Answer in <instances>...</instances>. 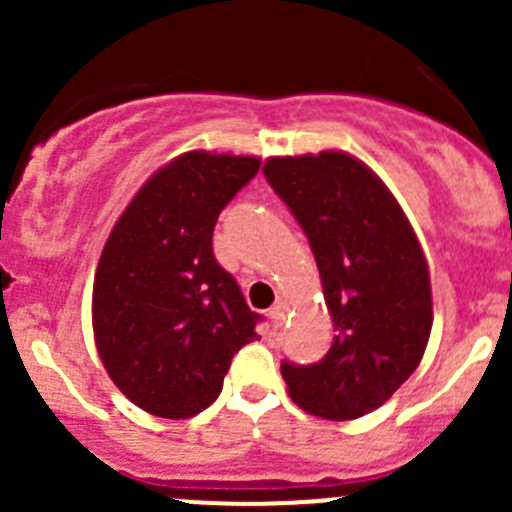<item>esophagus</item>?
Segmentation results:
<instances>
[{"mask_svg": "<svg viewBox=\"0 0 512 512\" xmlns=\"http://www.w3.org/2000/svg\"><path fill=\"white\" fill-rule=\"evenodd\" d=\"M285 317H287V304H285V302H277L275 307L270 309L272 324H275V327H282V322H285Z\"/></svg>", "mask_w": 512, "mask_h": 512, "instance_id": "obj_1", "label": "esophagus"}]
</instances>
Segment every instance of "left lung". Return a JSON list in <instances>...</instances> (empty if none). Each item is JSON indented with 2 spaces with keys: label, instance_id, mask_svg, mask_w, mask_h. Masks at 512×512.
Segmentation results:
<instances>
[{
  "label": "left lung",
  "instance_id": "8db88e82",
  "mask_svg": "<svg viewBox=\"0 0 512 512\" xmlns=\"http://www.w3.org/2000/svg\"><path fill=\"white\" fill-rule=\"evenodd\" d=\"M262 173L312 245L337 332L317 364L282 361L289 396L329 421L371 414L414 374L431 334V277L414 227L349 153L277 156Z\"/></svg>",
  "mask_w": 512,
  "mask_h": 512
}]
</instances>
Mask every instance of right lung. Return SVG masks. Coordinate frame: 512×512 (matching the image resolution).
<instances>
[{
    "label": "right lung",
    "mask_w": 512,
    "mask_h": 512,
    "mask_svg": "<svg viewBox=\"0 0 512 512\" xmlns=\"http://www.w3.org/2000/svg\"><path fill=\"white\" fill-rule=\"evenodd\" d=\"M260 158L190 151L146 180L113 225L94 280V339L113 384L153 416L190 418L223 391L260 314L213 255L220 210Z\"/></svg>",
    "instance_id": "right-lung-1"
}]
</instances>
